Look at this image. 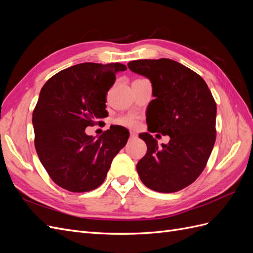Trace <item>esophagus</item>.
<instances>
[{
  "mask_svg": "<svg viewBox=\"0 0 253 253\" xmlns=\"http://www.w3.org/2000/svg\"><path fill=\"white\" fill-rule=\"evenodd\" d=\"M129 135H131V138H136V137H137V134L135 132H131V133H129Z\"/></svg>",
  "mask_w": 253,
  "mask_h": 253,
  "instance_id": "1",
  "label": "esophagus"
}]
</instances>
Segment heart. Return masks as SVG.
Returning a JSON list of instances; mask_svg holds the SVG:
<instances>
[{"label": "heart", "mask_w": 253, "mask_h": 253, "mask_svg": "<svg viewBox=\"0 0 253 253\" xmlns=\"http://www.w3.org/2000/svg\"><path fill=\"white\" fill-rule=\"evenodd\" d=\"M116 124L128 128H136L140 124V117L138 115H134V114L124 115V116L117 118Z\"/></svg>", "instance_id": "heart-1"}]
</instances>
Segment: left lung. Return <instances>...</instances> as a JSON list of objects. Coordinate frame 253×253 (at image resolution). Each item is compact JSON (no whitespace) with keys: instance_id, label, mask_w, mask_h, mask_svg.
Segmentation results:
<instances>
[{"instance_id":"8db88e82","label":"left lung","mask_w":253,"mask_h":253,"mask_svg":"<svg viewBox=\"0 0 253 253\" xmlns=\"http://www.w3.org/2000/svg\"><path fill=\"white\" fill-rule=\"evenodd\" d=\"M132 72L150 79L152 94L151 133L170 136L159 147L149 133L139 137L147 154L137 164L143 185L162 193L188 187L202 174L216 139V103L200 75L171 59L135 60Z\"/></svg>"}]
</instances>
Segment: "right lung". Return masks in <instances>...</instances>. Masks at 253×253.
I'll use <instances>...</instances> for the list:
<instances>
[{
  "label": "right lung",
  "instance_id": "1",
  "mask_svg": "<svg viewBox=\"0 0 253 253\" xmlns=\"http://www.w3.org/2000/svg\"><path fill=\"white\" fill-rule=\"evenodd\" d=\"M126 66L81 63L53 75L44 84L33 113L35 147L53 182L71 192H88L104 181L113 158L128 139L115 126L95 138L87 126L108 116L105 98Z\"/></svg>",
  "mask_w": 253,
  "mask_h": 253
}]
</instances>
